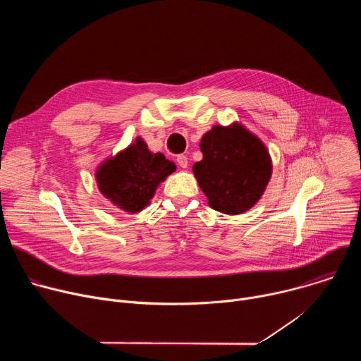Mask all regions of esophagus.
I'll use <instances>...</instances> for the list:
<instances>
[{
	"label": "esophagus",
	"mask_w": 361,
	"mask_h": 361,
	"mask_svg": "<svg viewBox=\"0 0 361 361\" xmlns=\"http://www.w3.org/2000/svg\"><path fill=\"white\" fill-rule=\"evenodd\" d=\"M177 164H178L181 169H187V166H188V159H187V156H184V154H180V156H177Z\"/></svg>",
	"instance_id": "34e87169"
}]
</instances>
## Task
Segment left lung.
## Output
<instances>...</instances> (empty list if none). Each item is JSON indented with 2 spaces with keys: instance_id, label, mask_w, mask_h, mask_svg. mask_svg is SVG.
<instances>
[{
  "instance_id": "obj_1",
  "label": "left lung",
  "mask_w": 361,
  "mask_h": 361,
  "mask_svg": "<svg viewBox=\"0 0 361 361\" xmlns=\"http://www.w3.org/2000/svg\"><path fill=\"white\" fill-rule=\"evenodd\" d=\"M202 160L192 166L213 210L241 214L262 198L273 163L264 142L240 123L214 126L201 137Z\"/></svg>"
}]
</instances>
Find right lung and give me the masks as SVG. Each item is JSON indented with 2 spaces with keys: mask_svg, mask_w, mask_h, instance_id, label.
Returning <instances> with one entry per match:
<instances>
[{
  "mask_svg": "<svg viewBox=\"0 0 361 361\" xmlns=\"http://www.w3.org/2000/svg\"><path fill=\"white\" fill-rule=\"evenodd\" d=\"M176 171V164L161 152H151L137 137L127 148L102 161L95 171L99 192L117 209L140 213L156 194L157 187Z\"/></svg>",
  "mask_w": 361,
  "mask_h": 361,
  "instance_id": "obj_1",
  "label": "right lung"
}]
</instances>
